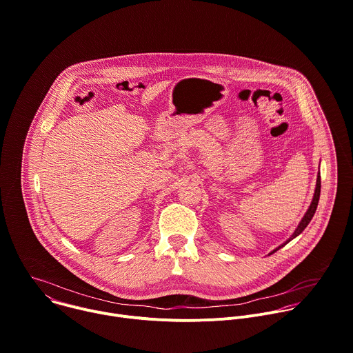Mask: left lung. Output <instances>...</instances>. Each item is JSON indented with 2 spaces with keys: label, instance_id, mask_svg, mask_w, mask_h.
Masks as SVG:
<instances>
[{
  "label": "left lung",
  "instance_id": "8db88e82",
  "mask_svg": "<svg viewBox=\"0 0 353 353\" xmlns=\"http://www.w3.org/2000/svg\"><path fill=\"white\" fill-rule=\"evenodd\" d=\"M319 197H320V172L317 174V179H316V188H314V193H313V199H312V201H310V205H309V208L306 210V212H305V215L302 216V219H301V222L298 223V226H296V229L294 230V233L290 236V239H287L283 244H280L276 250H279V248H281V247H284L288 241H291L292 239H295L296 236H299L302 232H303V229L307 226V223L310 222V219L313 218V215H314V212H316V208H317V203H319ZM276 250H273L270 254H273Z\"/></svg>",
  "mask_w": 353,
  "mask_h": 353
}]
</instances>
